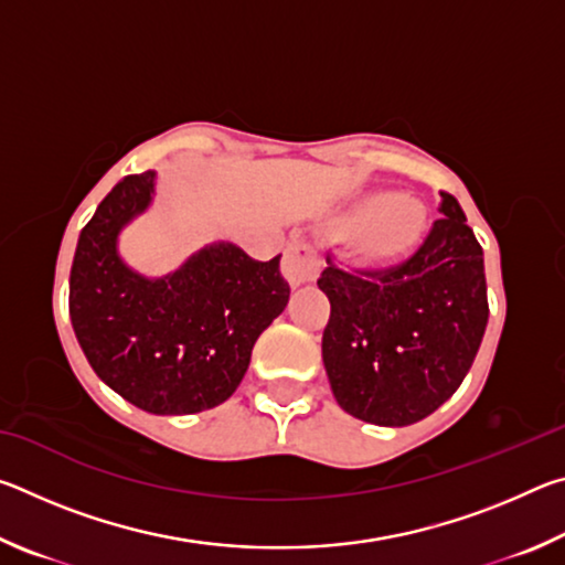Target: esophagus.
<instances>
[{
	"label": "esophagus",
	"mask_w": 565,
	"mask_h": 565,
	"mask_svg": "<svg viewBox=\"0 0 565 565\" xmlns=\"http://www.w3.org/2000/svg\"><path fill=\"white\" fill-rule=\"evenodd\" d=\"M317 271H319V259L309 246L301 242H291L289 246H286L281 274H284V279L289 281L291 289H299V286L311 284L313 279H317Z\"/></svg>",
	"instance_id": "esophagus-1"
}]
</instances>
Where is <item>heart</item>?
Listing matches in <instances>:
<instances>
[{
    "mask_svg": "<svg viewBox=\"0 0 565 565\" xmlns=\"http://www.w3.org/2000/svg\"><path fill=\"white\" fill-rule=\"evenodd\" d=\"M426 206L414 196L371 189L343 202L323 218V236L349 238L347 259L353 269L386 271L404 264L426 236Z\"/></svg>",
    "mask_w": 565,
    "mask_h": 565,
    "instance_id": "heart-1",
    "label": "heart"
}]
</instances>
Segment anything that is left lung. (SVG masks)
Returning <instances> with one entry per match:
<instances>
[{"label": "left lung", "instance_id": "8db88e82", "mask_svg": "<svg viewBox=\"0 0 565 565\" xmlns=\"http://www.w3.org/2000/svg\"><path fill=\"white\" fill-rule=\"evenodd\" d=\"M441 218L408 262L356 276L331 266L321 356L337 404L376 426H411L461 386L489 323L483 248L463 209L441 194Z\"/></svg>", "mask_w": 565, "mask_h": 565}]
</instances>
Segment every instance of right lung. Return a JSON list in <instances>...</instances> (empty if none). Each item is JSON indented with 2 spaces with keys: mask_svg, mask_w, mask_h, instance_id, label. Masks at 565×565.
Returning <instances> with one entry per match:
<instances>
[{
  "mask_svg": "<svg viewBox=\"0 0 565 565\" xmlns=\"http://www.w3.org/2000/svg\"><path fill=\"white\" fill-rule=\"evenodd\" d=\"M157 171L124 177L76 242L70 317L104 384L147 414L184 416L234 394L262 331L289 303L279 256L254 262L228 242L206 244L179 269L145 276L119 236L154 204Z\"/></svg>",
  "mask_w": 565,
  "mask_h": 565,
  "instance_id": "right-lung-1",
  "label": "right lung"
}]
</instances>
